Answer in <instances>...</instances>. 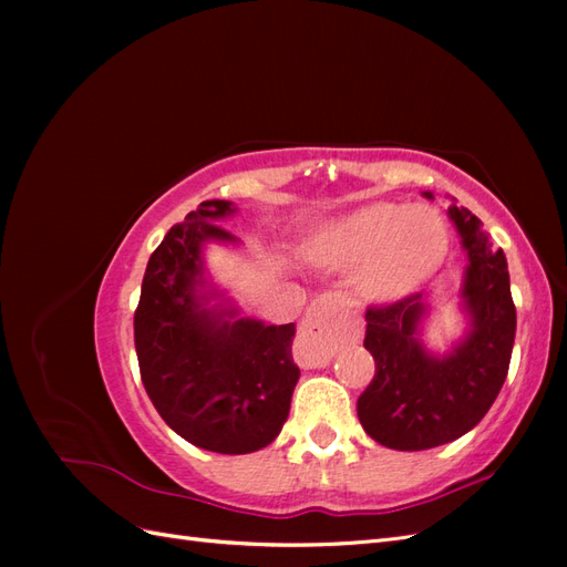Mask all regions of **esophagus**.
<instances>
[{"instance_id":"34e87169","label":"esophagus","mask_w":567,"mask_h":567,"mask_svg":"<svg viewBox=\"0 0 567 567\" xmlns=\"http://www.w3.org/2000/svg\"><path fill=\"white\" fill-rule=\"evenodd\" d=\"M296 352L302 359L305 364H319L321 359L329 352V346H326V329L323 323L317 317H307L296 338Z\"/></svg>"}]
</instances>
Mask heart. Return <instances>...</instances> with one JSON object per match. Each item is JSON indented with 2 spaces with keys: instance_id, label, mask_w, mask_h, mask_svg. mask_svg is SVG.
Masks as SVG:
<instances>
[{
  "instance_id": "obj_1",
  "label": "heart",
  "mask_w": 567,
  "mask_h": 567,
  "mask_svg": "<svg viewBox=\"0 0 567 567\" xmlns=\"http://www.w3.org/2000/svg\"><path fill=\"white\" fill-rule=\"evenodd\" d=\"M447 255V229L425 205L373 203L338 219L312 244L323 267L354 271L367 300H398L433 277Z\"/></svg>"
}]
</instances>
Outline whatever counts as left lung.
<instances>
[{"label":"left lung","instance_id":"1","mask_svg":"<svg viewBox=\"0 0 567 567\" xmlns=\"http://www.w3.org/2000/svg\"><path fill=\"white\" fill-rule=\"evenodd\" d=\"M431 198V194H425ZM468 252L463 302L473 331L450 357H431L416 338L423 293L367 310L364 348L375 373L357 400L364 431L383 447L421 452L468 433L499 394L516 338L508 265L468 208L450 205Z\"/></svg>","mask_w":567,"mask_h":567}]
</instances>
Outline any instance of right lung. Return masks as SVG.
I'll return each mask as SVG.
<instances>
[{
	"mask_svg": "<svg viewBox=\"0 0 567 567\" xmlns=\"http://www.w3.org/2000/svg\"><path fill=\"white\" fill-rule=\"evenodd\" d=\"M229 200H203L153 250L134 312L142 383L163 421L217 454H250L281 433L300 379L296 323L265 326L205 307L200 246L236 241L217 225Z\"/></svg>",
	"mask_w": 567,
	"mask_h": 567,
	"instance_id": "obj_1",
	"label": "right lung"
}]
</instances>
